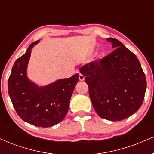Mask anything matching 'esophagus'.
I'll return each instance as SVG.
<instances>
[{
	"label": "esophagus",
	"mask_w": 154,
	"mask_h": 154,
	"mask_svg": "<svg viewBox=\"0 0 154 154\" xmlns=\"http://www.w3.org/2000/svg\"><path fill=\"white\" fill-rule=\"evenodd\" d=\"M79 79L80 81H83L85 79V77L82 75H81V74H79Z\"/></svg>",
	"instance_id": "esophagus-1"
}]
</instances>
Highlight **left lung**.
<instances>
[{
	"label": "left lung",
	"instance_id": "obj_1",
	"mask_svg": "<svg viewBox=\"0 0 154 154\" xmlns=\"http://www.w3.org/2000/svg\"><path fill=\"white\" fill-rule=\"evenodd\" d=\"M115 50L81 67L98 116L120 121L135 113L143 102L146 79L137 56L119 40L107 38Z\"/></svg>",
	"mask_w": 154,
	"mask_h": 154
}]
</instances>
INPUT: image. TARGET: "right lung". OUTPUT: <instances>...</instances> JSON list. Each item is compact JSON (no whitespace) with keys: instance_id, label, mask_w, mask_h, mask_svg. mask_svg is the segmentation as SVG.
<instances>
[{"instance_id":"add662e5","label":"right lung","mask_w":154,"mask_h":154,"mask_svg":"<svg viewBox=\"0 0 154 154\" xmlns=\"http://www.w3.org/2000/svg\"><path fill=\"white\" fill-rule=\"evenodd\" d=\"M15 61L8 80V94L14 108L23 121L37 127L54 126L64 119L70 98L78 82V74L69 78L58 79L52 84L38 87L26 76L31 49Z\"/></svg>"}]
</instances>
